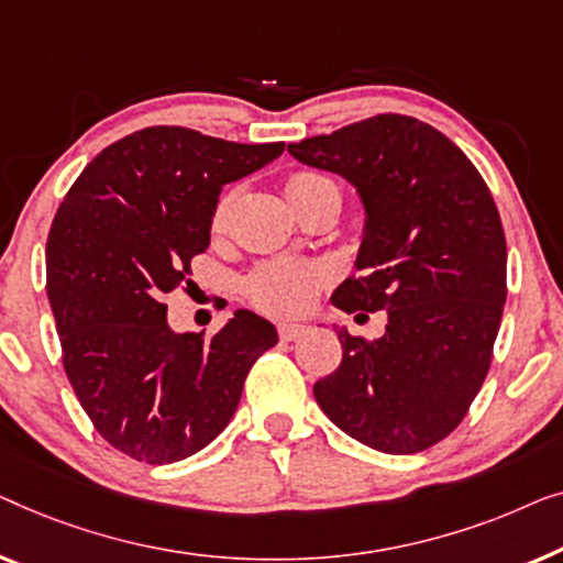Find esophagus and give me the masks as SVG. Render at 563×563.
Returning a JSON list of instances; mask_svg holds the SVG:
<instances>
[{"label": "esophagus", "instance_id": "esophagus-1", "mask_svg": "<svg viewBox=\"0 0 563 563\" xmlns=\"http://www.w3.org/2000/svg\"><path fill=\"white\" fill-rule=\"evenodd\" d=\"M303 334H306L303 323H280L278 327V336L283 339V342H292V339H298Z\"/></svg>", "mask_w": 563, "mask_h": 563}]
</instances>
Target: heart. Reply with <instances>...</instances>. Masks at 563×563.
<instances>
[{
    "mask_svg": "<svg viewBox=\"0 0 563 563\" xmlns=\"http://www.w3.org/2000/svg\"><path fill=\"white\" fill-rule=\"evenodd\" d=\"M285 196L298 211L308 209V206L329 199V196L339 194V186L329 176L316 170H292L285 178ZM234 194H224L213 206L211 227L221 229L232 209ZM331 280V271L323 263H292V260H275V263H263L250 273L247 296L257 308L275 316H296L311 308V303L319 296V290Z\"/></svg>",
    "mask_w": 563,
    "mask_h": 563,
    "instance_id": "heart-1",
    "label": "heart"
}]
</instances>
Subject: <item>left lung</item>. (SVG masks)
Here are the masks:
<instances>
[{
	"label": "left lung",
	"mask_w": 563,
	"mask_h": 563,
	"mask_svg": "<svg viewBox=\"0 0 563 563\" xmlns=\"http://www.w3.org/2000/svg\"><path fill=\"white\" fill-rule=\"evenodd\" d=\"M288 150L352 180L367 206L360 275L331 303L387 311L377 342L339 331L342 362L313 385L316 400L364 446L429 449L464 421L493 362L508 298L493 194L446 134L406 114L369 117Z\"/></svg>",
	"instance_id": "8db88e82"
}]
</instances>
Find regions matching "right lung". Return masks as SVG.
<instances>
[{"label": "right lung", "mask_w": 563, "mask_h": 563, "mask_svg": "<svg viewBox=\"0 0 563 563\" xmlns=\"http://www.w3.org/2000/svg\"><path fill=\"white\" fill-rule=\"evenodd\" d=\"M285 142L242 145L145 126L86 165L47 232L45 290L60 360L93 429L145 464L201 451L232 421L252 364L278 344L250 311L217 334H176L165 292L209 247L221 186L265 168Z\"/></svg>", "instance_id": "add662e5"}]
</instances>
